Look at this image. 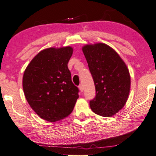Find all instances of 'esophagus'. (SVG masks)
Here are the masks:
<instances>
[{
  "label": "esophagus",
  "instance_id": "34e87169",
  "mask_svg": "<svg viewBox=\"0 0 156 156\" xmlns=\"http://www.w3.org/2000/svg\"><path fill=\"white\" fill-rule=\"evenodd\" d=\"M79 89H80V90L81 92H83V90H84V87H83L82 84H80V85H79Z\"/></svg>",
  "mask_w": 156,
  "mask_h": 156
}]
</instances>
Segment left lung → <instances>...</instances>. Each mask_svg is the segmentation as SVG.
<instances>
[{
  "instance_id": "obj_1",
  "label": "left lung",
  "mask_w": 156,
  "mask_h": 156,
  "mask_svg": "<svg viewBox=\"0 0 156 156\" xmlns=\"http://www.w3.org/2000/svg\"><path fill=\"white\" fill-rule=\"evenodd\" d=\"M82 51L95 86L96 95L90 101L91 110L101 116H112L124 107L130 93L126 64L107 44L86 45Z\"/></svg>"
}]
</instances>
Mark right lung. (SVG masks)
<instances>
[{
  "label": "right lung",
  "instance_id": "add662e5",
  "mask_svg": "<svg viewBox=\"0 0 156 156\" xmlns=\"http://www.w3.org/2000/svg\"><path fill=\"white\" fill-rule=\"evenodd\" d=\"M72 53L70 46L46 48L31 60L24 72L26 100L44 120L56 122L73 111L79 89L72 82L67 66Z\"/></svg>",
  "mask_w": 156,
  "mask_h": 156
}]
</instances>
